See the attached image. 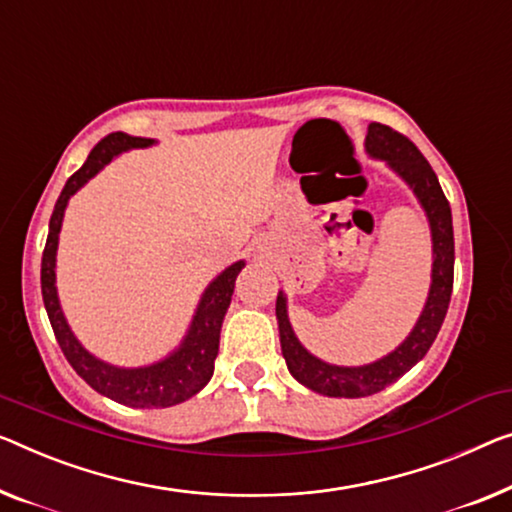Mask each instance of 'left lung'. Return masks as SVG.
<instances>
[{"mask_svg": "<svg viewBox=\"0 0 512 512\" xmlns=\"http://www.w3.org/2000/svg\"><path fill=\"white\" fill-rule=\"evenodd\" d=\"M365 151L368 156L384 160L398 177L407 183L411 193L421 204L432 234V282L421 317L414 329L402 340V345L391 354L377 358L368 365H333L326 363L301 345L289 324L287 296L278 292L276 317L280 331V347L285 356L287 370L292 377L310 391L329 398H365L375 395L398 381L404 372L427 354L434 338L444 324L453 292V269H455V241H453V216L439 179L427 163L425 156L416 149V144L407 137L393 131L391 126L372 121L365 135Z\"/></svg>", "mask_w": 512, "mask_h": 512, "instance_id": "8db88e82", "label": "left lung"}]
</instances>
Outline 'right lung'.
Listing matches in <instances>:
<instances>
[{"mask_svg": "<svg viewBox=\"0 0 512 512\" xmlns=\"http://www.w3.org/2000/svg\"><path fill=\"white\" fill-rule=\"evenodd\" d=\"M151 144H156V140H151V137L112 133L108 137H103V140L91 149L85 165L66 181L64 190H61L55 211H52L50 218V232L48 241H45L41 262L43 303L45 310H48L52 331H55V338L59 342L61 352L66 356V361L73 365V370L78 372L94 391L114 402L137 409L174 407V404H181L188 398H193V395L200 393L202 388L209 384V379L213 375V361H216L218 356L220 329H223L225 312L230 308L234 294V282L243 266H246V262L239 259V262L227 266L223 273H218V276L209 282L200 303H197L193 322H190L186 335H183L181 345L156 363L140 365V368H119V365L101 361V358H96L82 347V342L75 338V333L66 322L55 285L57 246L64 211L68 207V200H71L89 179H94L114 156L131 149L151 147Z\"/></svg>", "mask_w": 512, "mask_h": 512, "instance_id": "add662e5", "label": "right lung"}]
</instances>
